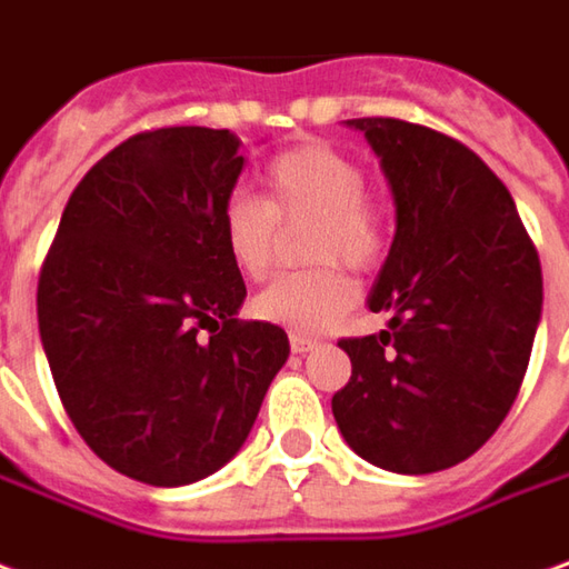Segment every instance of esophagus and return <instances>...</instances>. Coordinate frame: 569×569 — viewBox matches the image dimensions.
<instances>
[{
    "instance_id": "34e87169",
    "label": "esophagus",
    "mask_w": 569,
    "mask_h": 569,
    "mask_svg": "<svg viewBox=\"0 0 569 569\" xmlns=\"http://www.w3.org/2000/svg\"><path fill=\"white\" fill-rule=\"evenodd\" d=\"M316 345H319L316 338H307V335H291V350H293V353H310Z\"/></svg>"
}]
</instances>
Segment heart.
Returning a JSON list of instances; mask_svg holds the SVG:
<instances>
[{
  "instance_id": "obj_1",
  "label": "heart",
  "mask_w": 569,
  "mask_h": 569,
  "mask_svg": "<svg viewBox=\"0 0 569 569\" xmlns=\"http://www.w3.org/2000/svg\"><path fill=\"white\" fill-rule=\"evenodd\" d=\"M262 200L247 193L224 200V253L240 276L262 278L276 262L278 224L312 222L307 257L329 266L276 278L253 297V312L297 335L329 331L357 300V284L338 262L366 269L382 253V216L363 193V169L335 147L307 143L276 156L262 171Z\"/></svg>"
}]
</instances>
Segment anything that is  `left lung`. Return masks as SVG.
<instances>
[{"instance_id":"left-lung-1","label":"left lung","mask_w":569,"mask_h":569,"mask_svg":"<svg viewBox=\"0 0 569 569\" xmlns=\"http://www.w3.org/2000/svg\"><path fill=\"white\" fill-rule=\"evenodd\" d=\"M379 156L395 240L369 291L379 335L345 338L331 398L372 467L422 476L476 453L523 385L542 319V266L501 178L453 137L400 118H350Z\"/></svg>"}]
</instances>
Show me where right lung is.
<instances>
[{
	"label": "right lung",
	"mask_w": 569,
	"mask_h": 569,
	"mask_svg": "<svg viewBox=\"0 0 569 569\" xmlns=\"http://www.w3.org/2000/svg\"><path fill=\"white\" fill-rule=\"evenodd\" d=\"M243 166L231 131L137 133L74 187L40 272L64 413L99 460L147 486L222 470L291 353L284 329L238 319L247 288L219 216Z\"/></svg>",
	"instance_id": "obj_1"
}]
</instances>
